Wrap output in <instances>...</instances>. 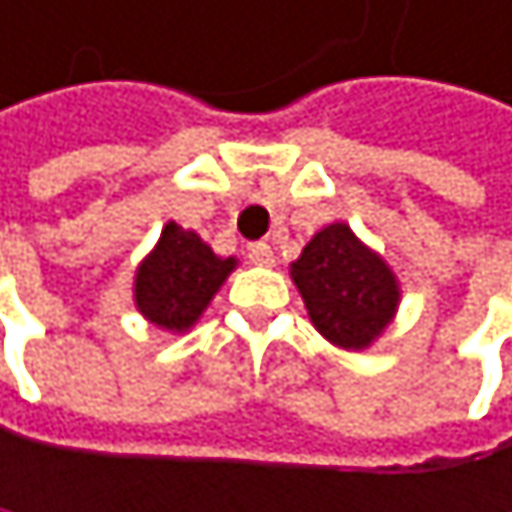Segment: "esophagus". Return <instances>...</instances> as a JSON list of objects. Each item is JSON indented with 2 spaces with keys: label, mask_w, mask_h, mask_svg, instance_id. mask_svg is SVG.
<instances>
[{
  "label": "esophagus",
  "mask_w": 512,
  "mask_h": 512,
  "mask_svg": "<svg viewBox=\"0 0 512 512\" xmlns=\"http://www.w3.org/2000/svg\"><path fill=\"white\" fill-rule=\"evenodd\" d=\"M248 261L258 264V267H273L276 264V254H273L270 242H251L248 245Z\"/></svg>",
  "instance_id": "1"
}]
</instances>
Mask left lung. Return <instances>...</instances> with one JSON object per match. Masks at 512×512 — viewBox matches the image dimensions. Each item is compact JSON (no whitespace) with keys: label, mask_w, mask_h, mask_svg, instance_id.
<instances>
[{"label":"left lung","mask_w":512,"mask_h":512,"mask_svg":"<svg viewBox=\"0 0 512 512\" xmlns=\"http://www.w3.org/2000/svg\"><path fill=\"white\" fill-rule=\"evenodd\" d=\"M315 331L346 352L370 349L397 315L400 282L346 221L321 227L291 264Z\"/></svg>","instance_id":"obj_1"}]
</instances>
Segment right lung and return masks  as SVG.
Instances as JSON below:
<instances>
[{
	"instance_id": "1",
	"label": "right lung",
	"mask_w": 512,
	"mask_h": 512,
	"mask_svg": "<svg viewBox=\"0 0 512 512\" xmlns=\"http://www.w3.org/2000/svg\"><path fill=\"white\" fill-rule=\"evenodd\" d=\"M236 258H221L200 233L166 221L160 239L133 276V303L139 315L166 334H188L203 318Z\"/></svg>"
}]
</instances>
